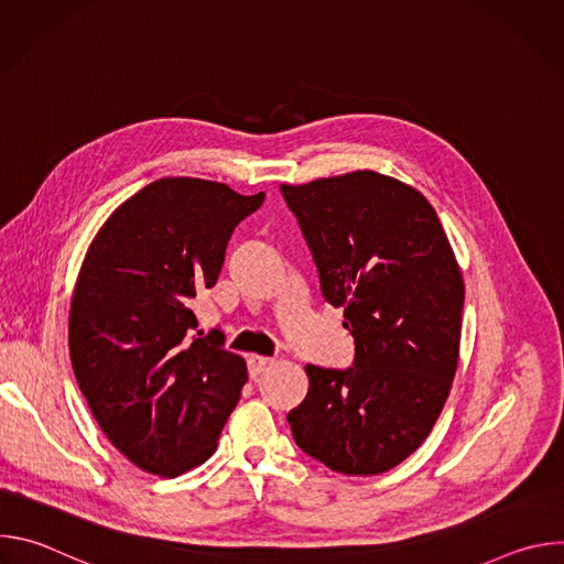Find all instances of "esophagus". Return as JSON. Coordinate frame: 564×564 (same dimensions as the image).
<instances>
[{
    "instance_id": "esophagus-1",
    "label": "esophagus",
    "mask_w": 564,
    "mask_h": 564,
    "mask_svg": "<svg viewBox=\"0 0 564 564\" xmlns=\"http://www.w3.org/2000/svg\"><path fill=\"white\" fill-rule=\"evenodd\" d=\"M272 364V359L270 357H261V355H252L250 359H248V368H250V377L254 379V377H259L268 366Z\"/></svg>"
}]
</instances>
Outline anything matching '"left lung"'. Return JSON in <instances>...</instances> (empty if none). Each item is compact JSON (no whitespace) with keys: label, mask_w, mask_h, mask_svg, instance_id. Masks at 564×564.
<instances>
[{"label":"left lung","mask_w":564,"mask_h":564,"mask_svg":"<svg viewBox=\"0 0 564 564\" xmlns=\"http://www.w3.org/2000/svg\"><path fill=\"white\" fill-rule=\"evenodd\" d=\"M355 339L346 370L305 366L290 411L294 442L346 475L394 468L431 435L459 359L464 279L433 205L411 185L364 170L281 185Z\"/></svg>","instance_id":"obj_1"}]
</instances>
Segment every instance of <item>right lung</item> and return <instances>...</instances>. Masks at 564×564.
Here are the masks:
<instances>
[{"mask_svg": "<svg viewBox=\"0 0 564 564\" xmlns=\"http://www.w3.org/2000/svg\"><path fill=\"white\" fill-rule=\"evenodd\" d=\"M263 198L203 178L153 181L105 220L79 268L73 372L107 440L147 473L178 477L207 462L248 381L218 330L194 335L192 307Z\"/></svg>", "mask_w": 564, "mask_h": 564, "instance_id": "obj_1", "label": "right lung"}]
</instances>
